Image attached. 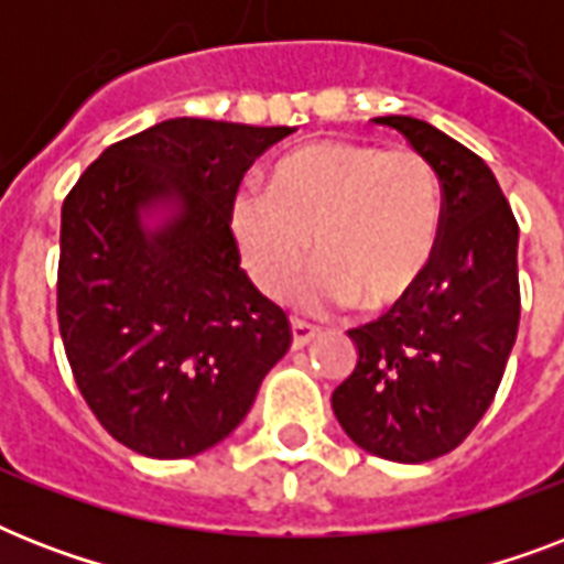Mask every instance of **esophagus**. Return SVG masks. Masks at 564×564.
I'll use <instances>...</instances> for the list:
<instances>
[{"label":"esophagus","instance_id":"esophagus-1","mask_svg":"<svg viewBox=\"0 0 564 564\" xmlns=\"http://www.w3.org/2000/svg\"><path fill=\"white\" fill-rule=\"evenodd\" d=\"M316 336V327L307 325V322H299V318H292V348H304V345L313 343Z\"/></svg>","mask_w":564,"mask_h":564}]
</instances>
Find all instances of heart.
<instances>
[{"instance_id": "1", "label": "heart", "mask_w": 564, "mask_h": 564, "mask_svg": "<svg viewBox=\"0 0 564 564\" xmlns=\"http://www.w3.org/2000/svg\"><path fill=\"white\" fill-rule=\"evenodd\" d=\"M442 230L433 166L410 149L354 140L301 145L274 166L269 189L230 202V237L265 295H281L310 254L318 263L286 292L304 313L357 304L380 313L410 299L427 274Z\"/></svg>"}]
</instances>
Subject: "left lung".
<instances>
[{"mask_svg":"<svg viewBox=\"0 0 564 564\" xmlns=\"http://www.w3.org/2000/svg\"><path fill=\"white\" fill-rule=\"evenodd\" d=\"M433 166L445 202L427 274L386 316L354 327L357 366L336 386L348 436L392 463L454 451L495 401L518 336V221L486 163L412 117H377Z\"/></svg>","mask_w":564,"mask_h":564,"instance_id":"1","label":"left lung"}]
</instances>
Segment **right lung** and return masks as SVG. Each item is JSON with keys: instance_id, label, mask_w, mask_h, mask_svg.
Returning <instances> with one entry per match:
<instances>
[{"instance_id": "add662e5", "label": "right lung", "mask_w": 564, "mask_h": 564, "mask_svg": "<svg viewBox=\"0 0 564 564\" xmlns=\"http://www.w3.org/2000/svg\"><path fill=\"white\" fill-rule=\"evenodd\" d=\"M292 128L166 119L113 143L61 210L57 325L101 427L137 454L219 445L292 343L239 269L230 202Z\"/></svg>"}]
</instances>
